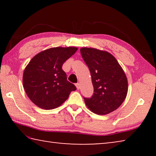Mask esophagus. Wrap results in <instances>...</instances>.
Segmentation results:
<instances>
[{
	"label": "esophagus",
	"instance_id": "1",
	"mask_svg": "<svg viewBox=\"0 0 156 156\" xmlns=\"http://www.w3.org/2000/svg\"><path fill=\"white\" fill-rule=\"evenodd\" d=\"M76 88H77V89H80V84H79V83H76Z\"/></svg>",
	"mask_w": 156,
	"mask_h": 156
}]
</instances>
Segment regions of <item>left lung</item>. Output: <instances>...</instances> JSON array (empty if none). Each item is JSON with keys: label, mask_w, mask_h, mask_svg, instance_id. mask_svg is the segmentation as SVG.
<instances>
[{"label": "left lung", "mask_w": 156, "mask_h": 156, "mask_svg": "<svg viewBox=\"0 0 156 156\" xmlns=\"http://www.w3.org/2000/svg\"><path fill=\"white\" fill-rule=\"evenodd\" d=\"M82 57L91 76L94 94L84 98L91 112L106 115L117 109L125 100L128 91V82L122 67L109 52L83 47Z\"/></svg>", "instance_id": "left-lung-1"}]
</instances>
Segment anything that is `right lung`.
I'll return each mask as SVG.
<instances>
[{
    "mask_svg": "<svg viewBox=\"0 0 156 156\" xmlns=\"http://www.w3.org/2000/svg\"><path fill=\"white\" fill-rule=\"evenodd\" d=\"M77 50L74 47L50 48L29 62L23 73V87L29 98L38 107L57 108L76 90L74 84L67 80L62 66Z\"/></svg>",
    "mask_w": 156,
    "mask_h": 156,
    "instance_id": "1",
    "label": "right lung"
}]
</instances>
